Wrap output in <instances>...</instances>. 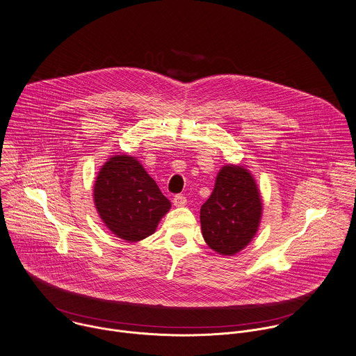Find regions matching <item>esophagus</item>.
Returning <instances> with one entry per match:
<instances>
[{"label": "esophagus", "mask_w": 356, "mask_h": 356, "mask_svg": "<svg viewBox=\"0 0 356 356\" xmlns=\"http://www.w3.org/2000/svg\"><path fill=\"white\" fill-rule=\"evenodd\" d=\"M173 204H175L176 207H184V205L187 204V198H186V195H183V194H177V195H175V198H173Z\"/></svg>", "instance_id": "esophagus-1"}]
</instances>
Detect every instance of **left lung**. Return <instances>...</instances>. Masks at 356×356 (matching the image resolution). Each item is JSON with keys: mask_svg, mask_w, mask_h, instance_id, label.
I'll return each mask as SVG.
<instances>
[{"mask_svg": "<svg viewBox=\"0 0 356 356\" xmlns=\"http://www.w3.org/2000/svg\"><path fill=\"white\" fill-rule=\"evenodd\" d=\"M262 215L261 195L251 173L236 165L222 168L215 188L201 207L205 243L222 255H234L255 236Z\"/></svg>", "mask_w": 356, "mask_h": 356, "instance_id": "left-lung-1", "label": "left lung"}]
</instances>
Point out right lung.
I'll return each mask as SVG.
<instances>
[{"label": "right lung", "mask_w": 356, "mask_h": 356, "mask_svg": "<svg viewBox=\"0 0 356 356\" xmlns=\"http://www.w3.org/2000/svg\"><path fill=\"white\" fill-rule=\"evenodd\" d=\"M94 202L106 227L129 243L151 236L170 201L133 156L116 155L101 168Z\"/></svg>", "instance_id": "right-lung-1"}]
</instances>
